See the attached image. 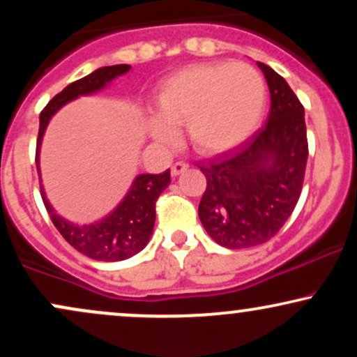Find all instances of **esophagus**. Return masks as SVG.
<instances>
[{"label": "esophagus", "instance_id": "1", "mask_svg": "<svg viewBox=\"0 0 357 357\" xmlns=\"http://www.w3.org/2000/svg\"><path fill=\"white\" fill-rule=\"evenodd\" d=\"M188 167H190V166H188L186 162H183V161L174 162L173 167H171V174H173V176H179L181 173H184V171H186Z\"/></svg>", "mask_w": 357, "mask_h": 357}]
</instances>
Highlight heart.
<instances>
[{
    "instance_id": "b5f03b06",
    "label": "heart",
    "mask_w": 357,
    "mask_h": 357,
    "mask_svg": "<svg viewBox=\"0 0 357 357\" xmlns=\"http://www.w3.org/2000/svg\"><path fill=\"white\" fill-rule=\"evenodd\" d=\"M155 102L159 116L149 119L155 141L171 144L178 126L186 124L196 151L221 154L257 132L267 109V85L248 63H198L167 77Z\"/></svg>"
}]
</instances>
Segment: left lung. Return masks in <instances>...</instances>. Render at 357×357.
Returning <instances> with one entry per match:
<instances>
[{
    "instance_id": "8db88e82",
    "label": "left lung",
    "mask_w": 357,
    "mask_h": 357,
    "mask_svg": "<svg viewBox=\"0 0 357 357\" xmlns=\"http://www.w3.org/2000/svg\"><path fill=\"white\" fill-rule=\"evenodd\" d=\"M270 90L267 122L231 153L199 166L206 190L198 215L204 230L227 248L265 243L292 215L304 184V105L284 77L258 61Z\"/></svg>"
}]
</instances>
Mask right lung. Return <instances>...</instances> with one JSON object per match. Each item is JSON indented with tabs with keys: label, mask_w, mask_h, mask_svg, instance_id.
<instances>
[{
	"label": "right lung",
	"mask_w": 357,
	"mask_h": 357,
	"mask_svg": "<svg viewBox=\"0 0 357 357\" xmlns=\"http://www.w3.org/2000/svg\"><path fill=\"white\" fill-rule=\"evenodd\" d=\"M129 68L130 65L124 63L97 68L96 72L89 73L84 79L72 82L70 85H67L48 102L47 107L40 114V129L35 158L36 169L40 171V146H42L45 129H47L53 114L60 107H63L67 102L77 99V97L89 96V93L104 89L116 77L129 72ZM169 169L161 174H139L134 179L126 198L122 199L116 210L105 216L104 220L92 225H84V227L73 225L56 215L50 203H48L47 196H45L42 184H40V190H42L45 208H47L53 225L77 252L84 253L85 257L93 258V260L117 261L136 255L147 245L151 235H153L155 221V202H158L159 195L169 186Z\"/></svg>",
	"instance_id": "add662e5"
}]
</instances>
